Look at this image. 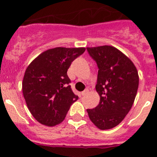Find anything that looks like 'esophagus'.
<instances>
[{"label": "esophagus", "instance_id": "1", "mask_svg": "<svg viewBox=\"0 0 157 157\" xmlns=\"http://www.w3.org/2000/svg\"><path fill=\"white\" fill-rule=\"evenodd\" d=\"M88 93H89V90L86 89V90H84V91H82V92L81 93V94L82 96H85L86 94H88Z\"/></svg>", "mask_w": 157, "mask_h": 157}]
</instances>
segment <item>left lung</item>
<instances>
[{"label": "left lung", "mask_w": 157, "mask_h": 157, "mask_svg": "<svg viewBox=\"0 0 157 157\" xmlns=\"http://www.w3.org/2000/svg\"><path fill=\"white\" fill-rule=\"evenodd\" d=\"M98 67L96 90L99 105L87 109L89 118L100 130L119 125L130 110L139 83L135 65L118 48L111 45L88 47Z\"/></svg>", "instance_id": "1"}]
</instances>
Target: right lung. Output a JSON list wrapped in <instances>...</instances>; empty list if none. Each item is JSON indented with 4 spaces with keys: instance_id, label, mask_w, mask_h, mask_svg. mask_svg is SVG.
<instances>
[{
    "instance_id": "1",
    "label": "right lung",
    "mask_w": 157,
    "mask_h": 157,
    "mask_svg": "<svg viewBox=\"0 0 157 157\" xmlns=\"http://www.w3.org/2000/svg\"><path fill=\"white\" fill-rule=\"evenodd\" d=\"M86 48L56 47L41 52L28 65L22 90L29 111L38 123L54 127L65 119L78 99L73 93L67 71Z\"/></svg>"
}]
</instances>
